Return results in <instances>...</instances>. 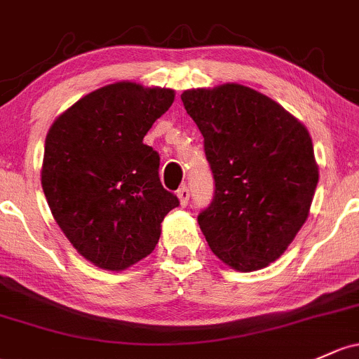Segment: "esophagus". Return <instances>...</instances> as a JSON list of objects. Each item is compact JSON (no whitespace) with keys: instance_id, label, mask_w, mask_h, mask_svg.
Wrapping results in <instances>:
<instances>
[{"instance_id":"esophagus-1","label":"esophagus","mask_w":359,"mask_h":359,"mask_svg":"<svg viewBox=\"0 0 359 359\" xmlns=\"http://www.w3.org/2000/svg\"><path fill=\"white\" fill-rule=\"evenodd\" d=\"M178 198H180V203L181 207H187L188 205V200H190V190H188L187 187H181L178 190Z\"/></svg>"}]
</instances>
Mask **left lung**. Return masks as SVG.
I'll list each match as a JSON object with an SVG mask.
<instances>
[{"mask_svg": "<svg viewBox=\"0 0 359 359\" xmlns=\"http://www.w3.org/2000/svg\"><path fill=\"white\" fill-rule=\"evenodd\" d=\"M203 135L215 181L198 214L210 250L240 272L267 267L310 214L318 183L313 144L302 121L267 95L224 83L181 94Z\"/></svg>", "mask_w": 359, "mask_h": 359, "instance_id": "8db88e82", "label": "left lung"}]
</instances>
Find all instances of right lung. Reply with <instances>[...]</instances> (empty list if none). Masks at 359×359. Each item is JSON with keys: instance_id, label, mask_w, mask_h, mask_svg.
Segmentation results:
<instances>
[{"instance_id": "obj_1", "label": "right lung", "mask_w": 359, "mask_h": 359, "mask_svg": "<svg viewBox=\"0 0 359 359\" xmlns=\"http://www.w3.org/2000/svg\"><path fill=\"white\" fill-rule=\"evenodd\" d=\"M175 101L172 88L118 82L90 92L49 128L41 183L53 217L88 262L125 271L156 248L180 205L159 180L144 137Z\"/></svg>"}]
</instances>
